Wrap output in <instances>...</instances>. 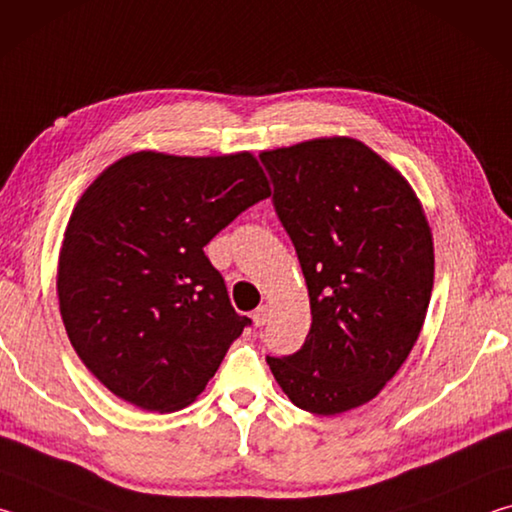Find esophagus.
I'll return each mask as SVG.
<instances>
[{
	"label": "esophagus",
	"instance_id": "1",
	"mask_svg": "<svg viewBox=\"0 0 512 512\" xmlns=\"http://www.w3.org/2000/svg\"><path fill=\"white\" fill-rule=\"evenodd\" d=\"M266 320H268V307H266V305H262V307L253 311V323H255L257 327H262V325L266 323Z\"/></svg>",
	"mask_w": 512,
	"mask_h": 512
}]
</instances>
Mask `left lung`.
<instances>
[{"mask_svg": "<svg viewBox=\"0 0 512 512\" xmlns=\"http://www.w3.org/2000/svg\"><path fill=\"white\" fill-rule=\"evenodd\" d=\"M259 158L311 307L305 345L266 363L298 409H357L402 368L427 316L433 237L422 203L393 164L352 137H316Z\"/></svg>", "mask_w": 512, "mask_h": 512, "instance_id": "1", "label": "left lung"}]
</instances>
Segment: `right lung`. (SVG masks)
<instances>
[{"instance_id": "add662e5", "label": "right lung", "mask_w": 512, "mask_h": 512, "mask_svg": "<svg viewBox=\"0 0 512 512\" xmlns=\"http://www.w3.org/2000/svg\"><path fill=\"white\" fill-rule=\"evenodd\" d=\"M271 196L250 151H137L103 169L69 216L58 305L69 343L110 393L144 411L192 404L250 318L203 248Z\"/></svg>"}]
</instances>
